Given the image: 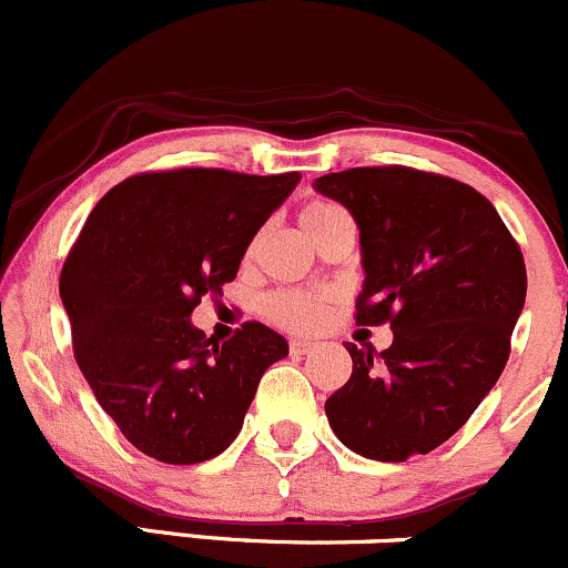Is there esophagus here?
Returning <instances> with one entry per match:
<instances>
[{
	"label": "esophagus",
	"instance_id": "obj_1",
	"mask_svg": "<svg viewBox=\"0 0 568 568\" xmlns=\"http://www.w3.org/2000/svg\"><path fill=\"white\" fill-rule=\"evenodd\" d=\"M315 347H317L315 342H310V339H291L288 342L291 355H307V353H313Z\"/></svg>",
	"mask_w": 568,
	"mask_h": 568
}]
</instances>
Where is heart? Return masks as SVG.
<instances>
[{"instance_id":"b5f03b06","label":"heart","mask_w":568,"mask_h":568,"mask_svg":"<svg viewBox=\"0 0 568 568\" xmlns=\"http://www.w3.org/2000/svg\"><path fill=\"white\" fill-rule=\"evenodd\" d=\"M298 217H302V226L307 229L313 242L339 221H347L345 210L336 207L334 202H326V199H310ZM264 315L288 332H313L326 321L328 298L313 294V291H274L264 298Z\"/></svg>"}]
</instances>
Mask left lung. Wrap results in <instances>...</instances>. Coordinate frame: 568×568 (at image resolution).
Wrapping results in <instances>:
<instances>
[{"instance_id":"8db88e82","label":"left lung","mask_w":568,"mask_h":568,"mask_svg":"<svg viewBox=\"0 0 568 568\" xmlns=\"http://www.w3.org/2000/svg\"><path fill=\"white\" fill-rule=\"evenodd\" d=\"M313 185L358 223L355 323L394 328L383 353L345 342L353 375L328 396V426L364 458L426 456L501 377L526 304L520 247L483 193L442 174L358 166Z\"/></svg>"}]
</instances>
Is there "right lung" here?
<instances>
[{"mask_svg":"<svg viewBox=\"0 0 568 568\" xmlns=\"http://www.w3.org/2000/svg\"><path fill=\"white\" fill-rule=\"evenodd\" d=\"M298 172L170 170L134 174L93 207L61 270L80 372L140 453L174 466L221 456L240 434L258 379L288 355L264 323L217 345L191 323L223 296L255 232Z\"/></svg>","mask_w":568,"mask_h":568,"instance_id":"add662e5","label":"right lung"}]
</instances>
